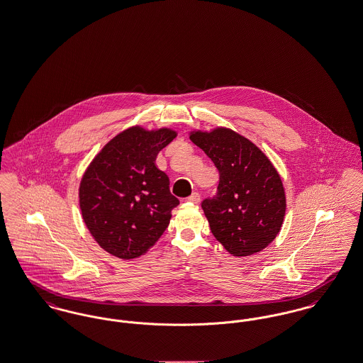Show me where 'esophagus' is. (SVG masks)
I'll list each match as a JSON object with an SVG mask.
<instances>
[{
  "mask_svg": "<svg viewBox=\"0 0 363 363\" xmlns=\"http://www.w3.org/2000/svg\"><path fill=\"white\" fill-rule=\"evenodd\" d=\"M188 201H190V203H193V204H197V203H200V194H199L197 191L191 193L189 197H188Z\"/></svg>",
  "mask_w": 363,
  "mask_h": 363,
  "instance_id": "obj_1",
  "label": "esophagus"
}]
</instances>
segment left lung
Masks as SVG:
<instances>
[{"mask_svg": "<svg viewBox=\"0 0 363 363\" xmlns=\"http://www.w3.org/2000/svg\"><path fill=\"white\" fill-rule=\"evenodd\" d=\"M190 140L219 172L216 194L201 203L213 237L237 257L261 252L277 238L286 213L277 169L259 147L230 129L193 132Z\"/></svg>", "mask_w": 363, "mask_h": 363, "instance_id": "obj_1", "label": "left lung"}]
</instances>
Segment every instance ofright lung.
I'll return each mask as SVG.
<instances>
[{
    "instance_id": "1",
    "label": "right lung",
    "mask_w": 363,
    "mask_h": 363,
    "mask_svg": "<svg viewBox=\"0 0 363 363\" xmlns=\"http://www.w3.org/2000/svg\"><path fill=\"white\" fill-rule=\"evenodd\" d=\"M175 136L166 128H129L104 145L83 175L79 197L84 223L110 255L140 257L170 223L179 200L155 159Z\"/></svg>"
}]
</instances>
